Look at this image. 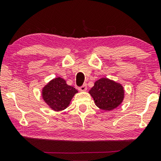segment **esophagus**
Returning <instances> with one entry per match:
<instances>
[{"instance_id":"obj_1","label":"esophagus","mask_w":161,"mask_h":161,"mask_svg":"<svg viewBox=\"0 0 161 161\" xmlns=\"http://www.w3.org/2000/svg\"><path fill=\"white\" fill-rule=\"evenodd\" d=\"M79 90H80V92H85V91H86L87 90V86H86V84H83L82 86H80V88H79Z\"/></svg>"}]
</instances>
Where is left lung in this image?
<instances>
[{
    "label": "left lung",
    "instance_id": "1",
    "mask_svg": "<svg viewBox=\"0 0 161 161\" xmlns=\"http://www.w3.org/2000/svg\"><path fill=\"white\" fill-rule=\"evenodd\" d=\"M95 105L104 111H111L122 104L125 97L122 85L108 78H103L95 81L89 92Z\"/></svg>",
    "mask_w": 161,
    "mask_h": 161
}]
</instances>
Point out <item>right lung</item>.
Segmentation results:
<instances>
[{
    "label": "right lung",
    "mask_w": 161,
    "mask_h": 161,
    "mask_svg": "<svg viewBox=\"0 0 161 161\" xmlns=\"http://www.w3.org/2000/svg\"><path fill=\"white\" fill-rule=\"evenodd\" d=\"M78 91L67 84L61 77L52 79L42 90V97L46 104L55 111H61L69 106Z\"/></svg>",
    "instance_id": "obj_1"
}]
</instances>
